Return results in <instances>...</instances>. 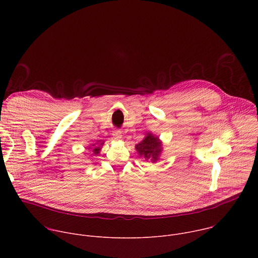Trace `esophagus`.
I'll list each match as a JSON object with an SVG mask.
<instances>
[{"mask_svg":"<svg viewBox=\"0 0 258 258\" xmlns=\"http://www.w3.org/2000/svg\"><path fill=\"white\" fill-rule=\"evenodd\" d=\"M112 138H113L114 140H121V138H122L121 132H120V131H114V132L112 133Z\"/></svg>","mask_w":258,"mask_h":258,"instance_id":"1","label":"esophagus"}]
</instances>
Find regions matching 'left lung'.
<instances>
[{
    "label": "left lung",
    "instance_id": "1",
    "mask_svg": "<svg viewBox=\"0 0 258 258\" xmlns=\"http://www.w3.org/2000/svg\"><path fill=\"white\" fill-rule=\"evenodd\" d=\"M161 146L159 138L148 133L141 143L136 145V150L139 155L143 156L146 160L150 159L152 162H155L159 159V155L162 151Z\"/></svg>",
    "mask_w": 258,
    "mask_h": 258
}]
</instances>
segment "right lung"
<instances>
[{"label": "right lung", "mask_w": 258, "mask_h": 258, "mask_svg": "<svg viewBox=\"0 0 258 258\" xmlns=\"http://www.w3.org/2000/svg\"><path fill=\"white\" fill-rule=\"evenodd\" d=\"M104 144V142H101V141H98L97 143L95 144H92L88 149H91L93 151V154L94 155H98L100 153V150H101V146Z\"/></svg>", "instance_id": "right-lung-1"}]
</instances>
